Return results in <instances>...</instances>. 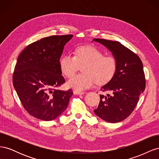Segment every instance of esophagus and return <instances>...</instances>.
I'll list each match as a JSON object with an SVG mask.
<instances>
[{
	"mask_svg": "<svg viewBox=\"0 0 159 159\" xmlns=\"http://www.w3.org/2000/svg\"><path fill=\"white\" fill-rule=\"evenodd\" d=\"M74 93L75 95H82V94H84L85 92H84V91H78V90H74Z\"/></svg>",
	"mask_w": 159,
	"mask_h": 159,
	"instance_id": "34e87169",
	"label": "esophagus"
}]
</instances>
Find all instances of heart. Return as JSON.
<instances>
[{"label":"heart","instance_id":"heart-1","mask_svg":"<svg viewBox=\"0 0 159 159\" xmlns=\"http://www.w3.org/2000/svg\"><path fill=\"white\" fill-rule=\"evenodd\" d=\"M61 72L70 78L82 66L83 73L77 74L68 81L69 87L78 91L91 88L95 82L106 84L116 73L117 61L111 55L103 52L93 46H78L74 52V56L65 55L59 61Z\"/></svg>","mask_w":159,"mask_h":159}]
</instances>
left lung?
<instances>
[{
	"mask_svg": "<svg viewBox=\"0 0 159 159\" xmlns=\"http://www.w3.org/2000/svg\"><path fill=\"white\" fill-rule=\"evenodd\" d=\"M93 40L106 46L117 61L113 78L100 89L111 94L100 95L99 105L93 111L105 121L120 122L131 114L145 91L146 80L142 61L135 53L117 41L101 38Z\"/></svg>",
	"mask_w": 159,
	"mask_h": 159,
	"instance_id": "obj_1",
	"label": "left lung"
}]
</instances>
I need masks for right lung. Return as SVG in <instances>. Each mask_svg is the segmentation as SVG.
I'll list each match as a JSON object with an SVG mask.
<instances>
[{
    "label": "right lung",
    "mask_w": 159,
    "mask_h": 159,
    "mask_svg": "<svg viewBox=\"0 0 159 159\" xmlns=\"http://www.w3.org/2000/svg\"><path fill=\"white\" fill-rule=\"evenodd\" d=\"M72 34L50 36L28 45L18 56L12 82L22 105L32 116L51 121L66 109L73 91L58 88L65 83L60 68L64 46Z\"/></svg>",
    "instance_id": "right-lung-1"
}]
</instances>
